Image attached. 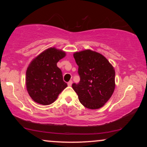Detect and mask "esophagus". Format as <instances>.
Instances as JSON below:
<instances>
[{"instance_id": "1", "label": "esophagus", "mask_w": 147, "mask_h": 147, "mask_svg": "<svg viewBox=\"0 0 147 147\" xmlns=\"http://www.w3.org/2000/svg\"><path fill=\"white\" fill-rule=\"evenodd\" d=\"M72 84V81H70V82L68 83V86H71Z\"/></svg>"}]
</instances>
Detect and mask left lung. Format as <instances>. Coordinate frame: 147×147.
<instances>
[{
  "mask_svg": "<svg viewBox=\"0 0 147 147\" xmlns=\"http://www.w3.org/2000/svg\"><path fill=\"white\" fill-rule=\"evenodd\" d=\"M79 66V84L72 88L79 102L89 109H98L104 106L113 93L115 72L107 59L91 50L76 52L73 55Z\"/></svg>",
  "mask_w": 147,
  "mask_h": 147,
  "instance_id": "1",
  "label": "left lung"
}]
</instances>
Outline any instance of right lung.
<instances>
[{
	"instance_id": "obj_1",
	"label": "right lung",
	"mask_w": 147,
	"mask_h": 147,
	"mask_svg": "<svg viewBox=\"0 0 147 147\" xmlns=\"http://www.w3.org/2000/svg\"><path fill=\"white\" fill-rule=\"evenodd\" d=\"M66 54L56 48L42 52L30 62L26 71L27 90L35 102L49 105L57 99L68 85L57 63Z\"/></svg>"
}]
</instances>
